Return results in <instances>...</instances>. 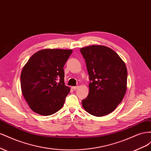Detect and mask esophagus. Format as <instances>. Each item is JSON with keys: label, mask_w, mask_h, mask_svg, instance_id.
Masks as SVG:
<instances>
[{"label": "esophagus", "mask_w": 151, "mask_h": 151, "mask_svg": "<svg viewBox=\"0 0 151 151\" xmlns=\"http://www.w3.org/2000/svg\"><path fill=\"white\" fill-rule=\"evenodd\" d=\"M79 88L78 86H73V87H72V89H74V90H76V89H77V88Z\"/></svg>", "instance_id": "obj_1"}]
</instances>
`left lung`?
<instances>
[{
	"instance_id": "obj_1",
	"label": "left lung",
	"mask_w": 151,
	"mask_h": 151,
	"mask_svg": "<svg viewBox=\"0 0 151 151\" xmlns=\"http://www.w3.org/2000/svg\"><path fill=\"white\" fill-rule=\"evenodd\" d=\"M90 83L88 97L82 101L85 110L96 116L115 110L125 94L127 69L113 50L101 45L82 48Z\"/></svg>"
}]
</instances>
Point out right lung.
<instances>
[{"instance_id":"right-lung-1","label":"right lung","mask_w":151,"mask_h":151,"mask_svg":"<svg viewBox=\"0 0 151 151\" xmlns=\"http://www.w3.org/2000/svg\"><path fill=\"white\" fill-rule=\"evenodd\" d=\"M72 53L71 50H40L22 68L21 91L34 112L47 116L63 106L70 90L64 83L63 67Z\"/></svg>"}]
</instances>
